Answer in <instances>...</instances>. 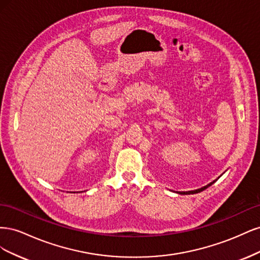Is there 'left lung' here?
<instances>
[{"label": "left lung", "instance_id": "obj_1", "mask_svg": "<svg viewBox=\"0 0 260 260\" xmlns=\"http://www.w3.org/2000/svg\"><path fill=\"white\" fill-rule=\"evenodd\" d=\"M212 183H214V182H211V183H209L208 185L204 186V187H202V188H199V190H195V191H188V192H184V193H181V194H195V193H200V192H202V191L205 190V188H207L208 186H210Z\"/></svg>", "mask_w": 260, "mask_h": 260}]
</instances>
